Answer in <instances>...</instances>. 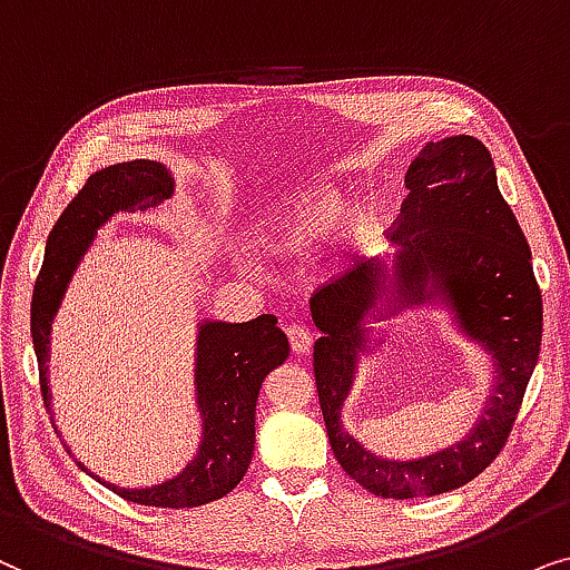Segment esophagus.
I'll use <instances>...</instances> for the list:
<instances>
[{
    "instance_id": "obj_1",
    "label": "esophagus",
    "mask_w": 570,
    "mask_h": 570,
    "mask_svg": "<svg viewBox=\"0 0 570 570\" xmlns=\"http://www.w3.org/2000/svg\"><path fill=\"white\" fill-rule=\"evenodd\" d=\"M286 336H289V344H292V352L297 354V356H302V354H307L309 348H313V331L307 328V325H302V323H294V325H289V328H286Z\"/></svg>"
}]
</instances>
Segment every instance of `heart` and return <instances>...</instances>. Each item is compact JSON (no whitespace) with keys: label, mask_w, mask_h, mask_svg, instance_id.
Segmentation results:
<instances>
[{"label":"heart","mask_w":570,"mask_h":570,"mask_svg":"<svg viewBox=\"0 0 570 570\" xmlns=\"http://www.w3.org/2000/svg\"><path fill=\"white\" fill-rule=\"evenodd\" d=\"M346 210V197L336 187H317L313 193L286 203L268 216L261 218L255 226V242L265 253L278 257H294L315 247L325 234L336 229ZM364 229V218L360 210H352L344 218L346 237H360ZM249 271V265H242Z\"/></svg>","instance_id":"obj_1"}]
</instances>
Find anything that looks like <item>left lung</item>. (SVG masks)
Returning a JSON list of instances; mask_svg holds the SVG:
<instances>
[{
  "label": "left lung",
  "mask_w": 570,
  "mask_h": 570,
  "mask_svg": "<svg viewBox=\"0 0 570 570\" xmlns=\"http://www.w3.org/2000/svg\"><path fill=\"white\" fill-rule=\"evenodd\" d=\"M409 195L393 253L362 263L309 299L315 383L331 449L344 472L383 498L443 495L472 482L505 445L540 360L542 294L532 253L498 187L482 140L451 135L424 142L409 164ZM443 306L491 360V391L473 430L420 460L377 458L343 428V404L361 360L384 343L380 323Z\"/></svg>",
  "instance_id": "obj_1"
}]
</instances>
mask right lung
<instances>
[{
    "label": "right lung",
    "mask_w": 570,
    "mask_h": 570,
    "mask_svg": "<svg viewBox=\"0 0 570 570\" xmlns=\"http://www.w3.org/2000/svg\"><path fill=\"white\" fill-rule=\"evenodd\" d=\"M171 195L174 177L161 161L135 158V161L106 166L90 174L86 187L51 229L33 289V305H30V333H33L41 393L51 424H55L49 389L51 328L75 273L94 247L98 232L114 216L125 210L154 208ZM276 323V315H261L247 323H226L214 317L197 323L195 406L200 414V443L177 474L146 488H119L90 472L82 461H78V466L119 498L140 505L195 508L229 495L253 461L257 393L263 389L265 375L289 356V338Z\"/></svg>",
    "instance_id": "right-lung-1"
}]
</instances>
